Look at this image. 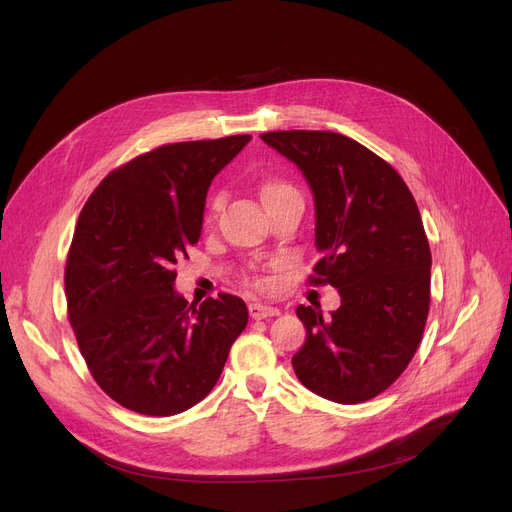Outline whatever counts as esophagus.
<instances>
[{"label": "esophagus", "mask_w": 512, "mask_h": 512, "mask_svg": "<svg viewBox=\"0 0 512 512\" xmlns=\"http://www.w3.org/2000/svg\"><path fill=\"white\" fill-rule=\"evenodd\" d=\"M279 314H281V310L275 308V306H266V304H260V302L250 304V316L256 321L271 319V316H279Z\"/></svg>", "instance_id": "1"}]
</instances>
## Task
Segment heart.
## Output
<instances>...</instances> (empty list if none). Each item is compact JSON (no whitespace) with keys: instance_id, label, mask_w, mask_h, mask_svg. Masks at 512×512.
<instances>
[{"instance_id":"heart-1","label":"heart","mask_w":512,"mask_h":512,"mask_svg":"<svg viewBox=\"0 0 512 512\" xmlns=\"http://www.w3.org/2000/svg\"><path fill=\"white\" fill-rule=\"evenodd\" d=\"M285 191H294V187L287 185L285 181L271 179V181H266L262 185V200H271V198H275V196H279V193H285ZM221 206H223V196H214L208 204V216H214L218 210H221ZM258 285H262V283L258 281Z\"/></svg>"}]
</instances>
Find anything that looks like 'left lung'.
I'll return each instance as SVG.
<instances>
[{"instance_id":"obj_1","label":"left lung","mask_w":512,"mask_h":512,"mask_svg":"<svg viewBox=\"0 0 512 512\" xmlns=\"http://www.w3.org/2000/svg\"><path fill=\"white\" fill-rule=\"evenodd\" d=\"M260 137L310 185L321 254L312 279L342 298L329 316L321 306H298L306 342L291 364L316 396L371 400L408 367L427 321L431 252L417 202L392 166L346 135Z\"/></svg>"}]
</instances>
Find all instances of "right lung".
<instances>
[{"mask_svg":"<svg viewBox=\"0 0 512 512\" xmlns=\"http://www.w3.org/2000/svg\"><path fill=\"white\" fill-rule=\"evenodd\" d=\"M250 139L162 145L112 170L81 210L68 319L97 385L139 415L173 417L204 400L248 325L231 294L187 306L173 264L202 235L212 179Z\"/></svg>","mask_w":512,"mask_h":512,"instance_id":"right-lung-1","label":"right lung"}]
</instances>
